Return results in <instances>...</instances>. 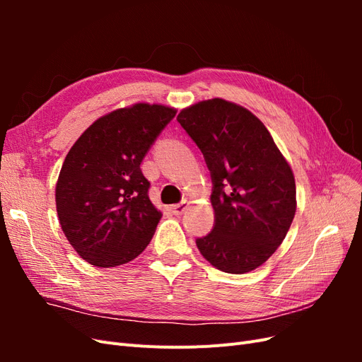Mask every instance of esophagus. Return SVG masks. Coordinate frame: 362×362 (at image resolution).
<instances>
[{
    "instance_id": "34e87169",
    "label": "esophagus",
    "mask_w": 362,
    "mask_h": 362,
    "mask_svg": "<svg viewBox=\"0 0 362 362\" xmlns=\"http://www.w3.org/2000/svg\"><path fill=\"white\" fill-rule=\"evenodd\" d=\"M185 208H187V202L182 201V202H180V204L172 205V206H170V211H172L173 216H181V214L185 211Z\"/></svg>"
}]
</instances>
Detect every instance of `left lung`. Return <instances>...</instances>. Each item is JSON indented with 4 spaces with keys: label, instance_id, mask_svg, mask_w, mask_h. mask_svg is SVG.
I'll return each instance as SVG.
<instances>
[{
    "label": "left lung",
    "instance_id": "1",
    "mask_svg": "<svg viewBox=\"0 0 362 362\" xmlns=\"http://www.w3.org/2000/svg\"><path fill=\"white\" fill-rule=\"evenodd\" d=\"M177 120L201 149L213 182L214 226L196 246L222 272L259 267L296 213L290 164L264 124L242 105L214 98L184 108Z\"/></svg>",
    "mask_w": 362,
    "mask_h": 362
}]
</instances>
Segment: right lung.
I'll return each mask as SVG.
<instances>
[{
	"label": "right lung",
	"instance_id": "right-lung-1",
	"mask_svg": "<svg viewBox=\"0 0 362 362\" xmlns=\"http://www.w3.org/2000/svg\"><path fill=\"white\" fill-rule=\"evenodd\" d=\"M175 115L158 104L119 108L95 120L64 158L56 185L59 221L92 266L125 264L149 245L161 213L140 164Z\"/></svg>",
	"mask_w": 362,
	"mask_h": 362
}]
</instances>
